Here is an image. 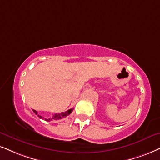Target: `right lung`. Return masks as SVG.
Returning <instances> with one entry per match:
<instances>
[{
  "label": "right lung",
  "mask_w": 160,
  "mask_h": 160,
  "mask_svg": "<svg viewBox=\"0 0 160 160\" xmlns=\"http://www.w3.org/2000/svg\"><path fill=\"white\" fill-rule=\"evenodd\" d=\"M72 111H73V108H71V109H69V110L66 111V112H65L59 113V114H55L53 117H52V118H51V119H44V120H45L46 121H52V120H61V119H63V118H65L66 117L68 116V115H69L72 112ZM33 112H34V113H35V114H38V112H36L35 110H33ZM38 116L40 118L43 119V117H41V116H40V115H38Z\"/></svg>",
  "instance_id": "right-lung-1"
}]
</instances>
